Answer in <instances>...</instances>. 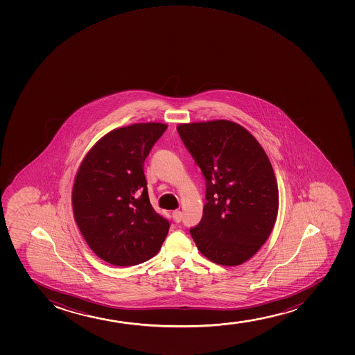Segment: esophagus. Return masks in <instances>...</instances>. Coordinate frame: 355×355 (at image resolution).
Returning <instances> with one entry per match:
<instances>
[{"label": "esophagus", "instance_id": "obj_1", "mask_svg": "<svg viewBox=\"0 0 355 355\" xmlns=\"http://www.w3.org/2000/svg\"><path fill=\"white\" fill-rule=\"evenodd\" d=\"M173 218H174L175 223H180V221L182 220V212L181 211H174L173 212Z\"/></svg>", "mask_w": 355, "mask_h": 355}]
</instances>
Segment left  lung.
<instances>
[{"label": "left lung", "instance_id": "left-lung-1", "mask_svg": "<svg viewBox=\"0 0 355 355\" xmlns=\"http://www.w3.org/2000/svg\"><path fill=\"white\" fill-rule=\"evenodd\" d=\"M176 129L206 180L202 218L189 230L193 241L216 264L249 261L277 218V181L269 157L236 123L219 119Z\"/></svg>", "mask_w": 355, "mask_h": 355}]
</instances>
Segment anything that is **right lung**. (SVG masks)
Returning a JSON list of instances; mask_svg holds the SVG:
<instances>
[{"instance_id": "add662e5", "label": "right lung", "mask_w": 355, "mask_h": 355, "mask_svg": "<svg viewBox=\"0 0 355 355\" xmlns=\"http://www.w3.org/2000/svg\"><path fill=\"white\" fill-rule=\"evenodd\" d=\"M167 129L162 123L119 128L83 161L72 191L74 219L98 257L132 266L154 257L171 221L151 206L143 164Z\"/></svg>"}]
</instances>
